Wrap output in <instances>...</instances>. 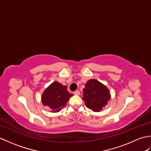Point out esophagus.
Instances as JSON below:
<instances>
[{
  "mask_svg": "<svg viewBox=\"0 0 151 151\" xmlns=\"http://www.w3.org/2000/svg\"><path fill=\"white\" fill-rule=\"evenodd\" d=\"M74 94L76 95H79L80 94H81V92H80L79 90H76L75 92H74Z\"/></svg>",
  "mask_w": 151,
  "mask_h": 151,
  "instance_id": "obj_1",
  "label": "esophagus"
}]
</instances>
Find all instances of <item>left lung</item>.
<instances>
[{
  "label": "left lung",
  "instance_id": "8db88e82",
  "mask_svg": "<svg viewBox=\"0 0 151 151\" xmlns=\"http://www.w3.org/2000/svg\"><path fill=\"white\" fill-rule=\"evenodd\" d=\"M83 98L87 108L95 112L102 110L111 98L110 92L104 84L96 79H90L83 89Z\"/></svg>",
  "mask_w": 151,
  "mask_h": 151
}]
</instances>
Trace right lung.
<instances>
[{
    "mask_svg": "<svg viewBox=\"0 0 151 151\" xmlns=\"http://www.w3.org/2000/svg\"><path fill=\"white\" fill-rule=\"evenodd\" d=\"M73 95L67 91L66 86L54 81L43 92L41 102L44 106L50 108L51 112L57 113L62 110Z\"/></svg>",
    "mask_w": 151,
    "mask_h": 151,
    "instance_id": "1",
    "label": "right lung"
}]
</instances>
